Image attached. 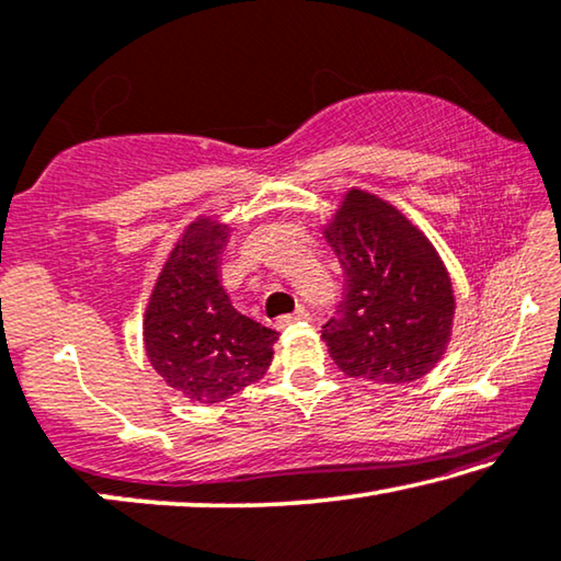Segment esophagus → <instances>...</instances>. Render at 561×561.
<instances>
[{
    "instance_id": "esophagus-1",
    "label": "esophagus",
    "mask_w": 561,
    "mask_h": 561,
    "mask_svg": "<svg viewBox=\"0 0 561 561\" xmlns=\"http://www.w3.org/2000/svg\"><path fill=\"white\" fill-rule=\"evenodd\" d=\"M305 320H309V312H307L305 307H299L297 312L279 317V320H277V330H287V328H291V324H295V322H305Z\"/></svg>"
}]
</instances>
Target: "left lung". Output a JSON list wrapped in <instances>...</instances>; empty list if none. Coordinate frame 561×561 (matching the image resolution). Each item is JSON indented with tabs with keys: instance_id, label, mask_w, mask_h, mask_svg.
Returning <instances> with one entry per match:
<instances>
[{
	"instance_id": "left-lung-1",
	"label": "left lung",
	"mask_w": 561,
	"mask_h": 561,
	"mask_svg": "<svg viewBox=\"0 0 561 561\" xmlns=\"http://www.w3.org/2000/svg\"><path fill=\"white\" fill-rule=\"evenodd\" d=\"M324 239L345 287L322 324L330 357L350 378L413 382L446 353L454 289L425 233L388 201L350 188Z\"/></svg>"
}]
</instances>
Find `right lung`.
<instances>
[{
	"mask_svg": "<svg viewBox=\"0 0 561 561\" xmlns=\"http://www.w3.org/2000/svg\"><path fill=\"white\" fill-rule=\"evenodd\" d=\"M227 241V224H188L146 307L148 360L194 403H221L262 378L279 334L231 307L219 279Z\"/></svg>",
	"mask_w": 561,
	"mask_h": 561,
	"instance_id": "obj_1",
	"label": "right lung"
}]
</instances>
